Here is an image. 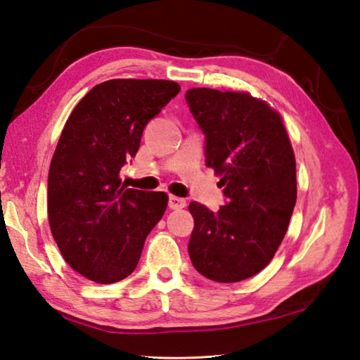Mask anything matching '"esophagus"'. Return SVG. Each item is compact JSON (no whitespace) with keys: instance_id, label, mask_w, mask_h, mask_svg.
<instances>
[{"instance_id":"34e87169","label":"esophagus","mask_w":360,"mask_h":360,"mask_svg":"<svg viewBox=\"0 0 360 360\" xmlns=\"http://www.w3.org/2000/svg\"><path fill=\"white\" fill-rule=\"evenodd\" d=\"M168 206L172 210H181V208H184V206H186V200L172 195V197H169V200H168Z\"/></svg>"}]
</instances>
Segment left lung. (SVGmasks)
<instances>
[{
	"label": "left lung",
	"instance_id": "1",
	"mask_svg": "<svg viewBox=\"0 0 360 360\" xmlns=\"http://www.w3.org/2000/svg\"><path fill=\"white\" fill-rule=\"evenodd\" d=\"M186 100L206 135V167L221 176L227 205L192 202L188 255L217 283H238L270 264L297 200L295 155L281 114L248 92L191 89Z\"/></svg>",
	"mask_w": 360,
	"mask_h": 360
}]
</instances>
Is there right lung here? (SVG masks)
Masks as SVG:
<instances>
[{
  "label": "right lung",
  "mask_w": 360,
  "mask_h": 360,
  "mask_svg": "<svg viewBox=\"0 0 360 360\" xmlns=\"http://www.w3.org/2000/svg\"><path fill=\"white\" fill-rule=\"evenodd\" d=\"M179 90L162 79H111L66 120L49 169L47 216L66 264L90 281L131 275L167 210L165 192L127 188L119 173L136 155L146 124Z\"/></svg>",
  "instance_id": "1"
}]
</instances>
